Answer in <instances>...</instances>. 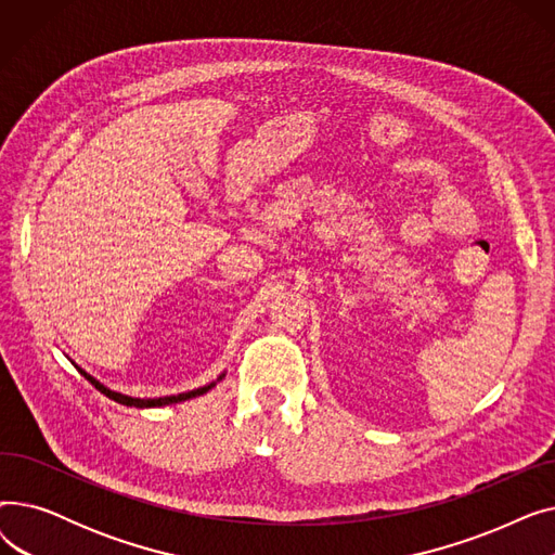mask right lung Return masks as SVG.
<instances>
[{"mask_svg":"<svg viewBox=\"0 0 555 555\" xmlns=\"http://www.w3.org/2000/svg\"><path fill=\"white\" fill-rule=\"evenodd\" d=\"M80 371V369H78ZM87 380H90L103 396H107L109 400H114V402H121V404H126V406H139V410H143V406H162V404H172V402H182V400H189V398H195V396H202V393H207L211 387H216V383H211V385H207V387H199V389H193V391H189V393H178V396H164V398H132V396H124V393H116V391H112V389H107V387H103L99 380H94V377L90 375V373H85V371H80ZM220 380H222V375H220Z\"/></svg>","mask_w":555,"mask_h":555,"instance_id":"1","label":"right lung"}]
</instances>
